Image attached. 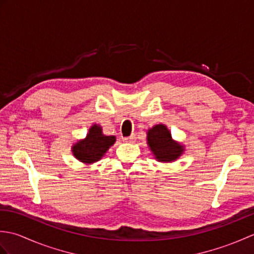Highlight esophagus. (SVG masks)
<instances>
[{
	"mask_svg": "<svg viewBox=\"0 0 254 254\" xmlns=\"http://www.w3.org/2000/svg\"><path fill=\"white\" fill-rule=\"evenodd\" d=\"M123 142L126 143H134L135 142V135H131L128 137H123Z\"/></svg>",
	"mask_w": 254,
	"mask_h": 254,
	"instance_id": "1",
	"label": "esophagus"
}]
</instances>
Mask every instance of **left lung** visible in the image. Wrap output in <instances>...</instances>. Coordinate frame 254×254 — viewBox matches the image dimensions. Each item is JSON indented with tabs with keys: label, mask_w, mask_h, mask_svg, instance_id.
Here are the masks:
<instances>
[{
	"label": "left lung",
	"mask_w": 254,
	"mask_h": 254,
	"mask_svg": "<svg viewBox=\"0 0 254 254\" xmlns=\"http://www.w3.org/2000/svg\"><path fill=\"white\" fill-rule=\"evenodd\" d=\"M147 145L159 163H172L185 153V145L175 141L165 124H156L147 131Z\"/></svg>",
	"instance_id": "left-lung-1"
}]
</instances>
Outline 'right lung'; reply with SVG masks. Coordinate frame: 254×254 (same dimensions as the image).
<instances>
[{"instance_id": "1", "label": "right lung", "mask_w": 254, "mask_h": 254, "mask_svg": "<svg viewBox=\"0 0 254 254\" xmlns=\"http://www.w3.org/2000/svg\"><path fill=\"white\" fill-rule=\"evenodd\" d=\"M116 141V136L105 135L102 133V127L95 123L89 127L85 138L78 139L73 144L72 154L80 163L91 165L104 157Z\"/></svg>"}]
</instances>
